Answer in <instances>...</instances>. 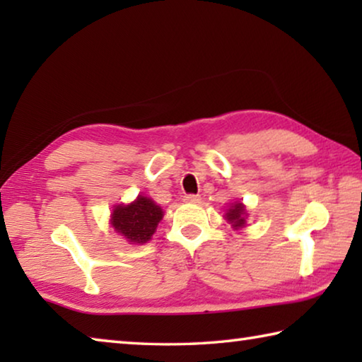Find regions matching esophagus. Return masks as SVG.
<instances>
[{
    "label": "esophagus",
    "instance_id": "obj_1",
    "mask_svg": "<svg viewBox=\"0 0 362 362\" xmlns=\"http://www.w3.org/2000/svg\"><path fill=\"white\" fill-rule=\"evenodd\" d=\"M187 201V203H199L201 198L198 194H185V198H183Z\"/></svg>",
    "mask_w": 362,
    "mask_h": 362
}]
</instances>
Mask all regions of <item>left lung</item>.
Segmentation results:
<instances>
[{
  "label": "left lung",
  "instance_id": "1",
  "mask_svg": "<svg viewBox=\"0 0 362 362\" xmlns=\"http://www.w3.org/2000/svg\"><path fill=\"white\" fill-rule=\"evenodd\" d=\"M246 206L243 203H235L230 206V209L226 211L225 218L226 222H230L235 230H240L243 226H246Z\"/></svg>",
  "mask_w": 362,
  "mask_h": 362
}]
</instances>
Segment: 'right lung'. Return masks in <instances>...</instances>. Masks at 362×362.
<instances>
[{"label": "right lung", "mask_w": 362, "mask_h": 362, "mask_svg": "<svg viewBox=\"0 0 362 362\" xmlns=\"http://www.w3.org/2000/svg\"><path fill=\"white\" fill-rule=\"evenodd\" d=\"M161 218V207L153 199L139 194L131 204L115 206L110 223L116 233L124 236L131 244H144L151 240Z\"/></svg>", "instance_id": "obj_1"}]
</instances>
